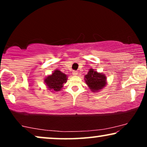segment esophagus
<instances>
[{"label":"esophagus","instance_id":"34e87169","mask_svg":"<svg viewBox=\"0 0 147 147\" xmlns=\"http://www.w3.org/2000/svg\"><path fill=\"white\" fill-rule=\"evenodd\" d=\"M78 71H73V72H72V74H73L74 76H77L78 75Z\"/></svg>","mask_w":147,"mask_h":147}]
</instances>
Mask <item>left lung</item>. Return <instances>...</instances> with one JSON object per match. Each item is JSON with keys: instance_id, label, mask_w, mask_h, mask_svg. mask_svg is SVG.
<instances>
[{"instance_id": "left-lung-1", "label": "left lung", "mask_w": 147, "mask_h": 147, "mask_svg": "<svg viewBox=\"0 0 147 147\" xmlns=\"http://www.w3.org/2000/svg\"><path fill=\"white\" fill-rule=\"evenodd\" d=\"M86 82L92 90V92H98L106 85V76L102 74H99L94 69H90L87 75L85 76Z\"/></svg>"}]
</instances>
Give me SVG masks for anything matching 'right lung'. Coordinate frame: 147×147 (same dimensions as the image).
<instances>
[{
    "label": "right lung",
    "instance_id": "1",
    "mask_svg": "<svg viewBox=\"0 0 147 147\" xmlns=\"http://www.w3.org/2000/svg\"><path fill=\"white\" fill-rule=\"evenodd\" d=\"M66 81L67 76L59 70H55L52 75L49 76L45 79V82L48 88L53 91H59Z\"/></svg>",
    "mask_w": 147,
    "mask_h": 147
}]
</instances>
